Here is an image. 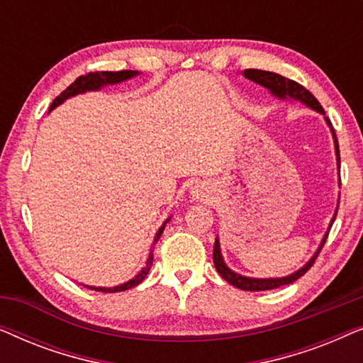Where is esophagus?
<instances>
[{"label":"esophagus","mask_w":363,"mask_h":363,"mask_svg":"<svg viewBox=\"0 0 363 363\" xmlns=\"http://www.w3.org/2000/svg\"><path fill=\"white\" fill-rule=\"evenodd\" d=\"M191 193H193V196L200 198V200H201V198H205L208 190H206L205 185H201V183H196V185L191 188Z\"/></svg>","instance_id":"34e87169"}]
</instances>
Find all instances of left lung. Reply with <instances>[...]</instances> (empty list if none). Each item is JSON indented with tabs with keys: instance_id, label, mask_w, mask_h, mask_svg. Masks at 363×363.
Masks as SVG:
<instances>
[{
	"instance_id": "obj_1",
	"label": "left lung",
	"mask_w": 363,
	"mask_h": 363,
	"mask_svg": "<svg viewBox=\"0 0 363 363\" xmlns=\"http://www.w3.org/2000/svg\"><path fill=\"white\" fill-rule=\"evenodd\" d=\"M245 77L250 79V81L259 84V86L266 87L267 91H269L272 96L277 97V99H292V101H299L302 104H306L307 107L314 108L315 112L322 113V116H325L324 108H322V106L319 104V101L312 96V94L307 91L306 87H302L301 84H297L296 81H291V79H287L284 76H279V74L276 72H269V71H261V69H246L245 72ZM325 122L327 125L330 127V132H332V137H334V145H335V157H337V167H340V153H339V142H337V137H335V132L334 128H332V123L327 117ZM340 172V170H339ZM337 210H339V206H337ZM337 210L334 213V216H332L330 220V225H329V230H327V233L324 235V238H322L320 241V246L317 247L315 255L311 257L309 261L306 262L304 266L301 267V269H297L296 272H292V274L289 276H284V277H267V279H256V277H246V276H241L238 274V272L231 271L230 267L226 266L225 259H223L221 256V250H220V241H215V247H213V262H215V267L216 271L220 272V276L225 279L226 282H230L231 286L238 287V289H242V291H269V289H276V287H281V286H286V284H291V282H294L299 279V277H302L306 274L307 271L311 269V266L314 264L315 257L319 256V252L322 247H324L325 245V240L327 236H329V231L332 225H334L335 221V216H337Z\"/></svg>"
}]
</instances>
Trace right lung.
Wrapping results in <instances>:
<instances>
[{
    "label": "right lung",
    "mask_w": 363,
    "mask_h": 363,
    "mask_svg": "<svg viewBox=\"0 0 363 363\" xmlns=\"http://www.w3.org/2000/svg\"><path fill=\"white\" fill-rule=\"evenodd\" d=\"M137 74H138V71L89 72V74H86V76L77 77L76 81H74L71 86H69L66 91L61 94V96H57L56 99H54V102L51 104V107H49V112H51L54 107H57L59 104H62L69 97H74V96H77V94H84V92H87V91H99V89L104 87V86H112V84L123 82V81H127V79L135 77ZM168 221H170V218H168V220L160 226V230L157 231L155 240H153V245H157V241L160 240L162 233H163V230H165V225H167ZM152 262H153V251H150V255H148V259L145 262V267H142V271L138 272L135 277H132L130 281L123 282V284H121V286H113V287H94V286H86V287H89V289H92V291H99V292H122V291L132 289V287L138 286L143 279H145V276L148 274V271H150V267H152Z\"/></svg>",
    "instance_id": "obj_1"
}]
</instances>
